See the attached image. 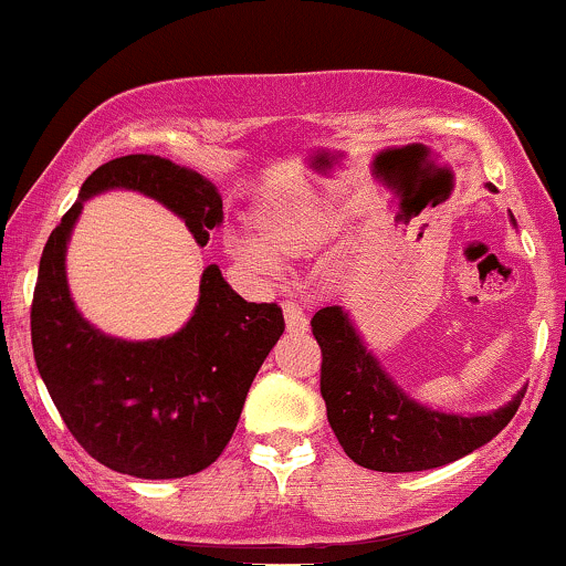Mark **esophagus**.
I'll use <instances>...</instances> for the list:
<instances>
[{
    "instance_id": "esophagus-1",
    "label": "esophagus",
    "mask_w": 566,
    "mask_h": 566,
    "mask_svg": "<svg viewBox=\"0 0 566 566\" xmlns=\"http://www.w3.org/2000/svg\"><path fill=\"white\" fill-rule=\"evenodd\" d=\"M282 308H284V322H287L290 333H303V329H308V316H305L303 305L284 301Z\"/></svg>"
}]
</instances>
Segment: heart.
Masks as SVG:
<instances>
[{"mask_svg": "<svg viewBox=\"0 0 566 566\" xmlns=\"http://www.w3.org/2000/svg\"><path fill=\"white\" fill-rule=\"evenodd\" d=\"M261 233L263 237L229 231L226 233V250L250 269L276 274L279 255H295V252L311 250L322 242L327 229H324L322 220L305 216V212L271 210L261 218Z\"/></svg>", "mask_w": 566, "mask_h": 566, "instance_id": "1", "label": "heart"}]
</instances>
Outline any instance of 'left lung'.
I'll list each match as a JSON object with an SVG mask.
<instances>
[{"mask_svg":"<svg viewBox=\"0 0 566 566\" xmlns=\"http://www.w3.org/2000/svg\"><path fill=\"white\" fill-rule=\"evenodd\" d=\"M311 329L322 348L329 426L343 452L369 471H428L479 450L511 423L527 391L490 415L439 412L409 399L388 378L340 305L316 311Z\"/></svg>","mask_w":566,"mask_h":566,"instance_id":"left-lung-1","label":"left lung"}]
</instances>
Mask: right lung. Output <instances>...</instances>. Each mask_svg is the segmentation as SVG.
<instances>
[{"mask_svg": "<svg viewBox=\"0 0 566 566\" xmlns=\"http://www.w3.org/2000/svg\"><path fill=\"white\" fill-rule=\"evenodd\" d=\"M129 188L184 218L197 244L223 223V199L199 172L154 154L101 165L44 244L31 303L36 369L63 423L106 469L138 479L205 471L231 441L247 391L284 333L276 303H247L207 265L199 303L180 333L159 340L103 335L76 311L66 247L84 199Z\"/></svg>", "mask_w": 566, "mask_h": 566, "instance_id": "add662e5", "label": "right lung"}]
</instances>
